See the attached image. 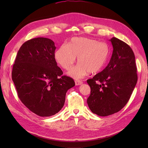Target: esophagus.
<instances>
[{
    "instance_id": "34e87169",
    "label": "esophagus",
    "mask_w": 148,
    "mask_h": 148,
    "mask_svg": "<svg viewBox=\"0 0 148 148\" xmlns=\"http://www.w3.org/2000/svg\"><path fill=\"white\" fill-rule=\"evenodd\" d=\"M83 83V82L82 81H79V80H76L75 81V84L77 85V86H78V85L82 84Z\"/></svg>"
}]
</instances>
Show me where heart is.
Segmentation results:
<instances>
[{
  "instance_id": "b5f03b06",
  "label": "heart",
  "mask_w": 148,
  "mask_h": 148,
  "mask_svg": "<svg viewBox=\"0 0 148 148\" xmlns=\"http://www.w3.org/2000/svg\"><path fill=\"white\" fill-rule=\"evenodd\" d=\"M109 47L104 42L83 37L71 39L68 45L62 44L55 53L57 62L62 68L69 70L78 57V64L70 71L76 79L84 77L89 72L96 73L104 66L108 59Z\"/></svg>"
}]
</instances>
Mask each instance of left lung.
Returning a JSON list of instances; mask_svg holds the SVG:
<instances>
[{
	"label": "left lung",
	"mask_w": 148,
	"mask_h": 148,
	"mask_svg": "<svg viewBox=\"0 0 148 148\" xmlns=\"http://www.w3.org/2000/svg\"><path fill=\"white\" fill-rule=\"evenodd\" d=\"M113 52L109 64L87 80L91 94L87 103L92 113L108 116L127 104L135 88L138 76L135 57L132 48L118 38L110 39Z\"/></svg>",
	"instance_id": "left-lung-1"
}]
</instances>
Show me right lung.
<instances>
[{
    "label": "right lung",
    "mask_w": 148,
    "mask_h": 148,
    "mask_svg": "<svg viewBox=\"0 0 148 148\" xmlns=\"http://www.w3.org/2000/svg\"><path fill=\"white\" fill-rule=\"evenodd\" d=\"M55 44L46 38L31 39L20 48L12 78L18 96L31 112L50 117L63 107L66 92L75 83L62 75L55 59Z\"/></svg>",
    "instance_id": "add662e5"
}]
</instances>
